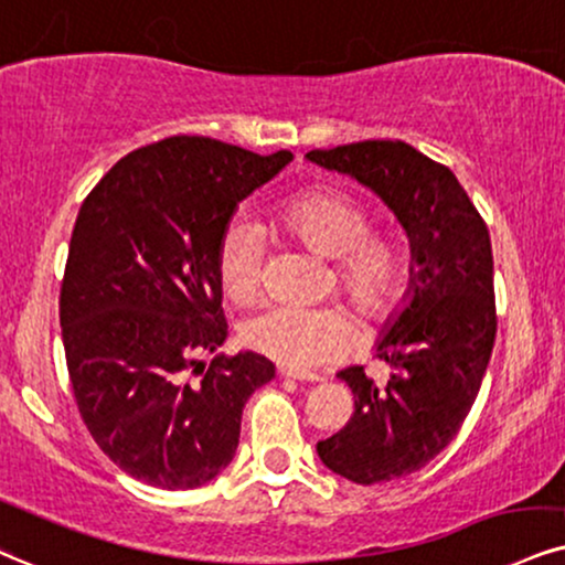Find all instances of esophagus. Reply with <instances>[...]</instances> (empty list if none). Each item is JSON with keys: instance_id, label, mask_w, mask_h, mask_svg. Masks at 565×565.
I'll return each instance as SVG.
<instances>
[{"instance_id": "34e87169", "label": "esophagus", "mask_w": 565, "mask_h": 565, "mask_svg": "<svg viewBox=\"0 0 565 565\" xmlns=\"http://www.w3.org/2000/svg\"><path fill=\"white\" fill-rule=\"evenodd\" d=\"M280 377L298 380V382H322V377H317V374H303V372H296V369H288V366L280 369Z\"/></svg>"}]
</instances>
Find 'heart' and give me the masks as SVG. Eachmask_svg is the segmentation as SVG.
<instances>
[{
  "label": "heart",
  "mask_w": 565,
  "mask_h": 565,
  "mask_svg": "<svg viewBox=\"0 0 565 565\" xmlns=\"http://www.w3.org/2000/svg\"><path fill=\"white\" fill-rule=\"evenodd\" d=\"M275 225L315 254L332 259L338 290L372 322L398 309L411 282V254L398 235L372 230V214L338 188H309L290 196ZM264 241L246 220H233L217 243V277L233 301H250L262 280ZM250 351L277 364L311 372L335 364L359 345L356 317L345 306H269L241 327Z\"/></svg>",
  "instance_id": "heart-1"
}]
</instances>
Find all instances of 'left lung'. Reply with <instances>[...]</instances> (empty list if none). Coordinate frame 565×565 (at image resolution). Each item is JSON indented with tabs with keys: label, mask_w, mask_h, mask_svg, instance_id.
<instances>
[{
	"label": "left lung",
	"mask_w": 565,
	"mask_h": 565,
	"mask_svg": "<svg viewBox=\"0 0 565 565\" xmlns=\"http://www.w3.org/2000/svg\"><path fill=\"white\" fill-rule=\"evenodd\" d=\"M306 159L372 188L411 243L406 303L377 340V356L393 372L385 385L364 366L338 372L356 411L317 443L335 475L390 482L427 466L475 406L498 332L490 233L458 178L414 146L359 141Z\"/></svg>",
	"instance_id": "obj_1"
}]
</instances>
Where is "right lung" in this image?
<instances>
[{
  "label": "right lung",
  "mask_w": 565,
  "mask_h": 565,
  "mask_svg": "<svg viewBox=\"0 0 565 565\" xmlns=\"http://www.w3.org/2000/svg\"><path fill=\"white\" fill-rule=\"evenodd\" d=\"M294 159L204 136L122 157L83 201L60 290L75 403L125 475L193 490L233 461L243 406L275 377L259 353L214 356L227 338L217 243L235 209ZM194 366L199 381L186 380Z\"/></svg>",
  "instance_id": "1"
}]
</instances>
